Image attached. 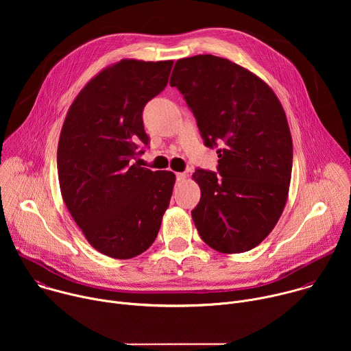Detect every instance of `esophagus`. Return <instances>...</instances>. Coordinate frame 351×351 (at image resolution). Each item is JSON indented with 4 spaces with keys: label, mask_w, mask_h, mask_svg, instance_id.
Listing matches in <instances>:
<instances>
[{
    "label": "esophagus",
    "mask_w": 351,
    "mask_h": 351,
    "mask_svg": "<svg viewBox=\"0 0 351 351\" xmlns=\"http://www.w3.org/2000/svg\"><path fill=\"white\" fill-rule=\"evenodd\" d=\"M186 179V173H183V172H178L176 173V180L178 182H183Z\"/></svg>",
    "instance_id": "34e87169"
}]
</instances>
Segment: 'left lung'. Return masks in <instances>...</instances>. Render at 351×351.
<instances>
[{
    "label": "left lung",
    "mask_w": 351,
    "mask_h": 351,
    "mask_svg": "<svg viewBox=\"0 0 351 351\" xmlns=\"http://www.w3.org/2000/svg\"><path fill=\"white\" fill-rule=\"evenodd\" d=\"M171 86L183 94L218 171L197 169L202 198L191 211L203 241L223 254L258 245L287 202L293 144L285 110L256 73L211 54L178 60Z\"/></svg>",
    "instance_id": "obj_1"
}]
</instances>
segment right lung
Listing matches in <instances>:
<instances>
[{"label": "right lung", "mask_w": 351, "mask_h": 351, "mask_svg": "<svg viewBox=\"0 0 351 351\" xmlns=\"http://www.w3.org/2000/svg\"><path fill=\"white\" fill-rule=\"evenodd\" d=\"M173 61L121 60L76 95L57 152L62 199L87 241L104 256L133 258L152 245L175 184L171 171L133 164L148 144L141 112L167 86Z\"/></svg>", "instance_id": "1"}]
</instances>
